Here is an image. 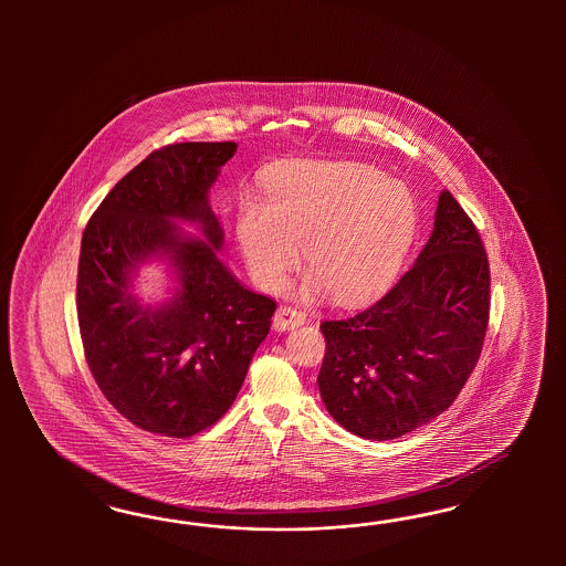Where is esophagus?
Instances as JSON below:
<instances>
[{
  "instance_id": "1",
  "label": "esophagus",
  "mask_w": 566,
  "mask_h": 566,
  "mask_svg": "<svg viewBox=\"0 0 566 566\" xmlns=\"http://www.w3.org/2000/svg\"><path fill=\"white\" fill-rule=\"evenodd\" d=\"M305 324V315L296 308L289 307V305H282V307L275 311L274 315V327L275 329H292V327L303 326Z\"/></svg>"
}]
</instances>
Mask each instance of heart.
Returning <instances> with one entry per match:
<instances>
[{
    "label": "heart",
    "instance_id": "heart-1",
    "mask_svg": "<svg viewBox=\"0 0 566 566\" xmlns=\"http://www.w3.org/2000/svg\"><path fill=\"white\" fill-rule=\"evenodd\" d=\"M402 182L348 161H289L268 178V203L242 197L234 232L249 272L280 292L305 259L313 289L359 303L398 274L415 234Z\"/></svg>",
    "mask_w": 566,
    "mask_h": 566
}]
</instances>
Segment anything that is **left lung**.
<instances>
[{"label":"left lung","instance_id":"left-lung-1","mask_svg":"<svg viewBox=\"0 0 566 566\" xmlns=\"http://www.w3.org/2000/svg\"><path fill=\"white\" fill-rule=\"evenodd\" d=\"M490 319L480 232L442 190L411 270L371 307L322 324L326 409L367 440H395L444 412L473 374Z\"/></svg>","mask_w":566,"mask_h":566}]
</instances>
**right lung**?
I'll return each mask as SVG.
<instances>
[{
    "mask_svg": "<svg viewBox=\"0 0 566 566\" xmlns=\"http://www.w3.org/2000/svg\"><path fill=\"white\" fill-rule=\"evenodd\" d=\"M237 143H176L143 159L107 192L83 232L76 311L88 369L133 426L190 438L220 421L265 340L275 303L218 259L222 226L209 189ZM199 222L206 241L174 224ZM168 258L179 291L159 308L129 292L137 265Z\"/></svg>",
    "mask_w": 566,
    "mask_h": 566,
    "instance_id": "1",
    "label": "right lung"
}]
</instances>
